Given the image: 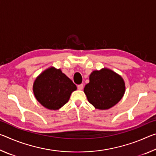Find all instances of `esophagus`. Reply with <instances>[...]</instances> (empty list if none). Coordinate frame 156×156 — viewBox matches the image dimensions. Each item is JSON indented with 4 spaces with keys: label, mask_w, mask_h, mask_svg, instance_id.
<instances>
[{
    "label": "esophagus",
    "mask_w": 156,
    "mask_h": 156,
    "mask_svg": "<svg viewBox=\"0 0 156 156\" xmlns=\"http://www.w3.org/2000/svg\"><path fill=\"white\" fill-rule=\"evenodd\" d=\"M78 89H79V90H82V89H83V84H78V85L77 86Z\"/></svg>",
    "instance_id": "esophagus-1"
}]
</instances>
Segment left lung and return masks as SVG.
Instances as JSON below:
<instances>
[{
	"label": "left lung",
	"mask_w": 156,
	"mask_h": 156,
	"mask_svg": "<svg viewBox=\"0 0 156 156\" xmlns=\"http://www.w3.org/2000/svg\"><path fill=\"white\" fill-rule=\"evenodd\" d=\"M84 92L96 109L106 110L122 99L125 93V83L120 75L108 68H102L91 73Z\"/></svg>",
	"instance_id": "8db88e82"
}]
</instances>
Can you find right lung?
<instances>
[{"mask_svg": "<svg viewBox=\"0 0 156 156\" xmlns=\"http://www.w3.org/2000/svg\"><path fill=\"white\" fill-rule=\"evenodd\" d=\"M76 84L60 69L50 67L37 76L34 82V96L39 103L50 110H58L67 103Z\"/></svg>", "mask_w": 156, "mask_h": 156, "instance_id": "obj_1", "label": "right lung"}]
</instances>
